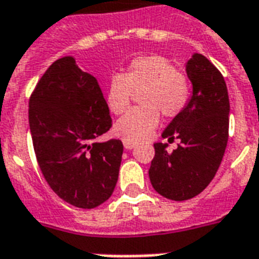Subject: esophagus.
I'll list each match as a JSON object with an SVG mask.
<instances>
[{"label":"esophagus","instance_id":"obj_1","mask_svg":"<svg viewBox=\"0 0 259 259\" xmlns=\"http://www.w3.org/2000/svg\"><path fill=\"white\" fill-rule=\"evenodd\" d=\"M123 144H124V148H125V150H132V148L136 146V143L130 142V140H124Z\"/></svg>","mask_w":259,"mask_h":259}]
</instances>
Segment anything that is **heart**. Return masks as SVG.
Segmentation results:
<instances>
[{
  "label": "heart",
  "instance_id": "heart-1",
  "mask_svg": "<svg viewBox=\"0 0 259 259\" xmlns=\"http://www.w3.org/2000/svg\"><path fill=\"white\" fill-rule=\"evenodd\" d=\"M139 95L140 107L131 109L115 124L113 131L130 142L147 139L158 125L162 113L175 117L183 112L191 96V85L185 74L162 56H143L130 63L121 74H113L107 87V105L115 115H121Z\"/></svg>",
  "mask_w": 259,
  "mask_h": 259
}]
</instances>
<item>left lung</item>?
I'll use <instances>...</instances> for the list:
<instances>
[{
	"instance_id": "left-lung-1",
	"label": "left lung",
	"mask_w": 259,
	"mask_h": 259,
	"mask_svg": "<svg viewBox=\"0 0 259 259\" xmlns=\"http://www.w3.org/2000/svg\"><path fill=\"white\" fill-rule=\"evenodd\" d=\"M186 72L192 95L162 134L163 139L181 143L171 154L167 143H155L148 171L155 191L178 202L191 199L210 185L229 139L230 101L222 73L199 53L188 60Z\"/></svg>"
}]
</instances>
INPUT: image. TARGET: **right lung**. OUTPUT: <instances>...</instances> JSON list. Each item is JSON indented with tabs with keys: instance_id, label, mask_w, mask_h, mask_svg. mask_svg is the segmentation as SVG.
Here are the masks:
<instances>
[{
	"instance_id": "right-lung-1",
	"label": "right lung",
	"mask_w": 259,
	"mask_h": 259,
	"mask_svg": "<svg viewBox=\"0 0 259 259\" xmlns=\"http://www.w3.org/2000/svg\"><path fill=\"white\" fill-rule=\"evenodd\" d=\"M29 127L41 172L61 199L95 208L112 195L123 143L95 142L112 119L97 80L73 57L56 60L38 80L29 99Z\"/></svg>"
}]
</instances>
